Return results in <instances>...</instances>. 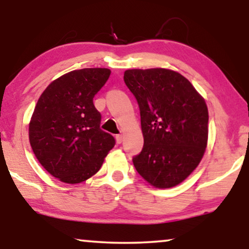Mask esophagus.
<instances>
[{"instance_id":"34e87169","label":"esophagus","mask_w":249,"mask_h":249,"mask_svg":"<svg viewBox=\"0 0 249 249\" xmlns=\"http://www.w3.org/2000/svg\"><path fill=\"white\" fill-rule=\"evenodd\" d=\"M115 139H117L118 144H121L122 141H124V136H122L121 134H119V135L115 136Z\"/></svg>"}]
</instances>
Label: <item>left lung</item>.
I'll use <instances>...</instances> for the list:
<instances>
[{
  "label": "left lung",
  "instance_id": "left-lung-1",
  "mask_svg": "<svg viewBox=\"0 0 249 249\" xmlns=\"http://www.w3.org/2000/svg\"><path fill=\"white\" fill-rule=\"evenodd\" d=\"M124 83L137 100L144 136L132 162L156 188L182 182L199 164L209 137L204 98L179 72L163 68L124 71Z\"/></svg>",
  "mask_w": 249,
  "mask_h": 249
}]
</instances>
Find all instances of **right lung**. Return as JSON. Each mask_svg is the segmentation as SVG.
Here are the masks:
<instances>
[{"label": "right lung", "instance_id": "1", "mask_svg": "<svg viewBox=\"0 0 249 249\" xmlns=\"http://www.w3.org/2000/svg\"><path fill=\"white\" fill-rule=\"evenodd\" d=\"M111 71L85 68L52 81L37 102L29 122L33 152L50 175L66 183L94 176L113 148V136L100 128L93 98Z\"/></svg>", "mask_w": 249, "mask_h": 249}]
</instances>
